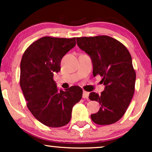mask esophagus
Returning <instances> with one entry per match:
<instances>
[{"instance_id":"34e87169","label":"esophagus","mask_w":152,"mask_h":152,"mask_svg":"<svg viewBox=\"0 0 152 152\" xmlns=\"http://www.w3.org/2000/svg\"><path fill=\"white\" fill-rule=\"evenodd\" d=\"M88 96H89V93L87 92V91H83V98H88Z\"/></svg>"}]
</instances>
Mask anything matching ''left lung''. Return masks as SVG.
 I'll return each mask as SVG.
<instances>
[{"label": "left lung", "mask_w": 152, "mask_h": 152, "mask_svg": "<svg viewBox=\"0 0 152 152\" xmlns=\"http://www.w3.org/2000/svg\"><path fill=\"white\" fill-rule=\"evenodd\" d=\"M77 43L90 56L93 75H99L105 86L101 94L89 95L91 100L101 105L97 113L91 114V119L99 125L115 123L125 113L134 93L136 75L129 52L120 41L106 35L77 37Z\"/></svg>", "instance_id": "1"}]
</instances>
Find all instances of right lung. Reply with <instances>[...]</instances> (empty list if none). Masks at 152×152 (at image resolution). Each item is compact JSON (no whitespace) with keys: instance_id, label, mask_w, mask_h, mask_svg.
I'll use <instances>...</instances> for the list:
<instances>
[{"instance_id":"add662e5","label":"right lung","mask_w":152,"mask_h":152,"mask_svg":"<svg viewBox=\"0 0 152 152\" xmlns=\"http://www.w3.org/2000/svg\"><path fill=\"white\" fill-rule=\"evenodd\" d=\"M75 45V37H43L32 43L22 57L20 86L27 107L37 120L50 127L67 124L72 107L82 97L80 86L59 91L53 80L54 72L61 70V59Z\"/></svg>"}]
</instances>
